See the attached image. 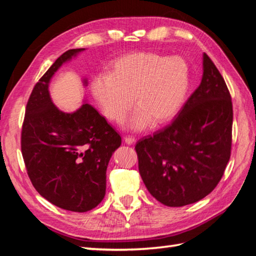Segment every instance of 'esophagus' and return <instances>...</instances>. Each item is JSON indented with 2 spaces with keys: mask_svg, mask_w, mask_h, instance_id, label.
<instances>
[{
  "mask_svg": "<svg viewBox=\"0 0 256 256\" xmlns=\"http://www.w3.org/2000/svg\"><path fill=\"white\" fill-rule=\"evenodd\" d=\"M124 142H126L127 144H134L136 142V138L130 137V136H124Z\"/></svg>",
  "mask_w": 256,
  "mask_h": 256,
  "instance_id": "1",
  "label": "esophagus"
}]
</instances>
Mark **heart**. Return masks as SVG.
<instances>
[{
  "mask_svg": "<svg viewBox=\"0 0 256 256\" xmlns=\"http://www.w3.org/2000/svg\"><path fill=\"white\" fill-rule=\"evenodd\" d=\"M188 66L178 56L138 51L119 56L107 76L93 82L92 92L104 116L120 124L132 100L138 107L130 127L142 129L151 119L170 120L180 108L188 88Z\"/></svg>",
  "mask_w": 256,
  "mask_h": 256,
  "instance_id": "1",
  "label": "heart"
}]
</instances>
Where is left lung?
Instances as JSON below:
<instances>
[{
	"label": "left lung",
	"instance_id": "8db88e82",
	"mask_svg": "<svg viewBox=\"0 0 256 256\" xmlns=\"http://www.w3.org/2000/svg\"><path fill=\"white\" fill-rule=\"evenodd\" d=\"M232 122L228 86L204 54L200 85L178 115L134 146L139 173L150 194L168 207L190 205L210 194L230 160Z\"/></svg>",
	"mask_w": 256,
	"mask_h": 256
}]
</instances>
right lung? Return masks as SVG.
Here are the masks:
<instances>
[{
	"instance_id": "obj_1",
	"label": "right lung",
	"mask_w": 256,
	"mask_h": 256,
	"mask_svg": "<svg viewBox=\"0 0 256 256\" xmlns=\"http://www.w3.org/2000/svg\"><path fill=\"white\" fill-rule=\"evenodd\" d=\"M83 50L66 51L39 78L27 102L20 136L35 190L54 205L76 212H88L103 200L107 166L122 144L119 134L90 104L66 114L51 102V76Z\"/></svg>"
}]
</instances>
